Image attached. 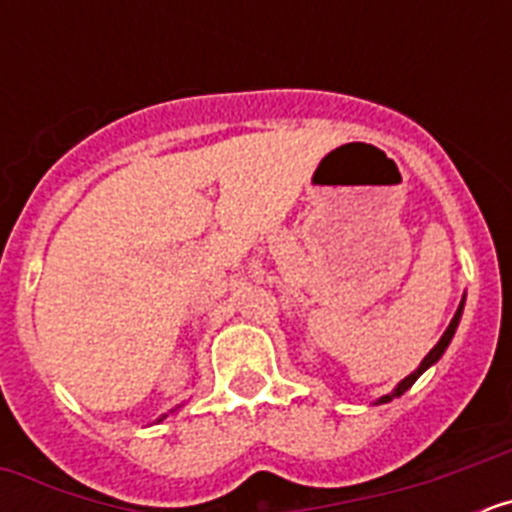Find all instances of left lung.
<instances>
[{"label": "left lung", "instance_id": "8db88e82", "mask_svg": "<svg viewBox=\"0 0 512 512\" xmlns=\"http://www.w3.org/2000/svg\"><path fill=\"white\" fill-rule=\"evenodd\" d=\"M461 312H464V300H461V305H459V310H456V315L454 318H451V323H449V328H446V333H443L441 336V341L436 343V346L431 348V351H428V356H425L423 361H420V366L418 369H415L413 374H410V377H405L402 379L400 384H397L395 390L390 392V395H384V397H379L377 400V405H382V402H390V400H395V397H400V395H405V392L410 390V387H413L415 384V379L420 377V374L425 372V369H428V366H433L436 364L438 359H441L443 356V351H446V348H449V343H451V338H454V333H456V328H459V320H461Z\"/></svg>", "mask_w": 512, "mask_h": 512}]
</instances>
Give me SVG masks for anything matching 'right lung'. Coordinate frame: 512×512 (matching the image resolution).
<instances>
[{
    "mask_svg": "<svg viewBox=\"0 0 512 512\" xmlns=\"http://www.w3.org/2000/svg\"><path fill=\"white\" fill-rule=\"evenodd\" d=\"M164 418H166V415H164ZM164 418H158V420H164Z\"/></svg>",
    "mask_w": 512,
    "mask_h": 512,
    "instance_id": "obj_1",
    "label": "right lung"
}]
</instances>
